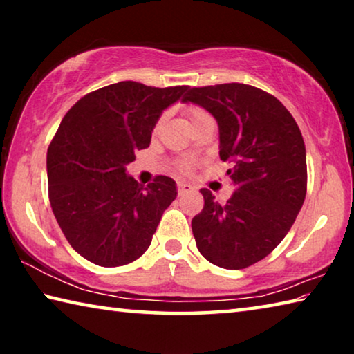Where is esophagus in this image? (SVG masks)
Instances as JSON below:
<instances>
[{"label":"esophagus","instance_id":"obj_1","mask_svg":"<svg viewBox=\"0 0 354 354\" xmlns=\"http://www.w3.org/2000/svg\"><path fill=\"white\" fill-rule=\"evenodd\" d=\"M194 190H195V187L189 183H184V181L178 183V194L179 195H185V194H189V192H194Z\"/></svg>","mask_w":354,"mask_h":354}]
</instances>
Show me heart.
I'll return each mask as SVG.
<instances>
[{"label": "heart", "instance_id": "b5f03b06", "mask_svg": "<svg viewBox=\"0 0 354 354\" xmlns=\"http://www.w3.org/2000/svg\"><path fill=\"white\" fill-rule=\"evenodd\" d=\"M205 115H207V112L205 109H201V107H198V106H189L187 109H185V117H187L190 127L196 122V120H200ZM178 167L181 171H189L192 165H190V162H181Z\"/></svg>", "mask_w": 354, "mask_h": 354}]
</instances>
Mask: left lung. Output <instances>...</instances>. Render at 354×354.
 I'll use <instances>...</instances> for the list:
<instances>
[{
    "mask_svg": "<svg viewBox=\"0 0 354 354\" xmlns=\"http://www.w3.org/2000/svg\"><path fill=\"white\" fill-rule=\"evenodd\" d=\"M185 103L218 123L220 159L236 192L226 205L201 189L205 207L192 220L196 248L214 266L241 270L278 247L306 196L303 136L279 100L247 84L190 88Z\"/></svg>",
    "mask_w": 354,
    "mask_h": 354,
    "instance_id": "obj_1",
    "label": "left lung"
}]
</instances>
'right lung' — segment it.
Listing matches in <instances>:
<instances>
[{"label":"right lung","mask_w":354,"mask_h":354,"mask_svg":"<svg viewBox=\"0 0 354 354\" xmlns=\"http://www.w3.org/2000/svg\"><path fill=\"white\" fill-rule=\"evenodd\" d=\"M187 91L122 81L87 93L65 113L46 153L48 194L64 236L87 261L118 267L148 250L176 183L156 176L143 187L127 165Z\"/></svg>","instance_id":"1"}]
</instances>
